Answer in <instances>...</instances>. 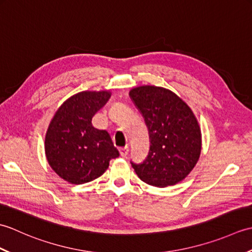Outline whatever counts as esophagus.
Returning <instances> with one entry per match:
<instances>
[{
  "instance_id": "obj_1",
  "label": "esophagus",
  "mask_w": 252,
  "mask_h": 252,
  "mask_svg": "<svg viewBox=\"0 0 252 252\" xmlns=\"http://www.w3.org/2000/svg\"><path fill=\"white\" fill-rule=\"evenodd\" d=\"M119 152H120L121 157H126L127 154H129V148H127V147H121V148H119Z\"/></svg>"
}]
</instances>
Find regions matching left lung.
I'll use <instances>...</instances> for the list:
<instances>
[{"label": "left lung", "mask_w": 252, "mask_h": 252, "mask_svg": "<svg viewBox=\"0 0 252 252\" xmlns=\"http://www.w3.org/2000/svg\"><path fill=\"white\" fill-rule=\"evenodd\" d=\"M131 98L148 127L151 148L144 161H131L143 182L165 187L183 180L195 167L201 134L190 108L171 91L145 85L133 89Z\"/></svg>", "instance_id": "obj_1"}]
</instances>
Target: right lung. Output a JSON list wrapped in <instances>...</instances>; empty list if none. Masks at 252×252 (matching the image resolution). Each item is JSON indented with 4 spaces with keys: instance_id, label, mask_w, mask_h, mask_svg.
Segmentation results:
<instances>
[{
    "instance_id": "right-lung-1",
    "label": "right lung",
    "mask_w": 252,
    "mask_h": 252,
    "mask_svg": "<svg viewBox=\"0 0 252 252\" xmlns=\"http://www.w3.org/2000/svg\"><path fill=\"white\" fill-rule=\"evenodd\" d=\"M109 97L106 91L78 93L60 107L50 123L45 136L47 161L69 183L97 179L110 160L119 157L109 133L92 125L93 116Z\"/></svg>"
}]
</instances>
